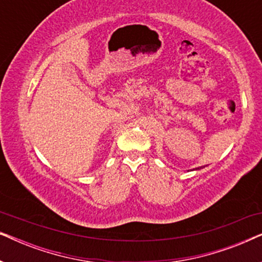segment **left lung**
Here are the masks:
<instances>
[{"mask_svg": "<svg viewBox=\"0 0 262 262\" xmlns=\"http://www.w3.org/2000/svg\"><path fill=\"white\" fill-rule=\"evenodd\" d=\"M202 168H204V167H198V168H194V169H193V170H199V169H202Z\"/></svg>", "mask_w": 262, "mask_h": 262, "instance_id": "obj_1", "label": "left lung"}]
</instances>
